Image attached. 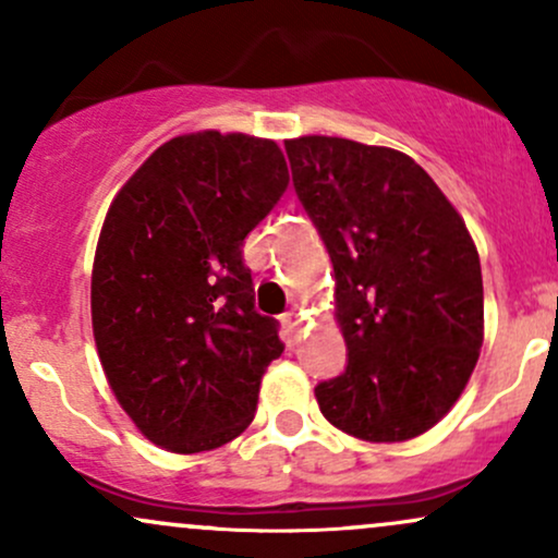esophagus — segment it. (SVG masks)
Instances as JSON below:
<instances>
[{"instance_id":"esophagus-1","label":"esophagus","mask_w":558,"mask_h":558,"mask_svg":"<svg viewBox=\"0 0 558 558\" xmlns=\"http://www.w3.org/2000/svg\"><path fill=\"white\" fill-rule=\"evenodd\" d=\"M283 325L291 332H299V328H301V315L296 310H291V312H286L283 315Z\"/></svg>"}]
</instances>
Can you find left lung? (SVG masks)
I'll list each match as a JSON object with an SVG mask.
<instances>
[{
	"mask_svg": "<svg viewBox=\"0 0 558 558\" xmlns=\"http://www.w3.org/2000/svg\"><path fill=\"white\" fill-rule=\"evenodd\" d=\"M293 189L336 272L349 364L315 388L338 430L417 438L448 414L483 345V272L462 215L412 157L336 136L286 141Z\"/></svg>",
	"mask_w": 558,
	"mask_h": 558,
	"instance_id": "8db88e82",
	"label": "left lung"
}]
</instances>
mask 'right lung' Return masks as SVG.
Returning <instances> with one entry per match:
<instances>
[{
  "instance_id": "right-lung-1",
  "label": "right lung",
  "mask_w": 558,
  "mask_h": 558,
  "mask_svg": "<svg viewBox=\"0 0 558 558\" xmlns=\"http://www.w3.org/2000/svg\"><path fill=\"white\" fill-rule=\"evenodd\" d=\"M288 189L270 138H170L112 198L96 243L92 323L114 399L151 444L217 448L252 425L278 319L254 310L243 239Z\"/></svg>"
}]
</instances>
